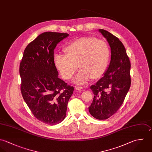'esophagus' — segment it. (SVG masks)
<instances>
[{
	"mask_svg": "<svg viewBox=\"0 0 152 152\" xmlns=\"http://www.w3.org/2000/svg\"><path fill=\"white\" fill-rule=\"evenodd\" d=\"M75 89L76 90H82L83 88L82 86H75Z\"/></svg>",
	"mask_w": 152,
	"mask_h": 152,
	"instance_id": "34e87169",
	"label": "esophagus"
}]
</instances>
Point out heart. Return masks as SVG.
I'll use <instances>...</instances> for the list:
<instances>
[{
	"instance_id": "heart-1",
	"label": "heart",
	"mask_w": 152,
	"mask_h": 152,
	"mask_svg": "<svg viewBox=\"0 0 152 152\" xmlns=\"http://www.w3.org/2000/svg\"><path fill=\"white\" fill-rule=\"evenodd\" d=\"M65 55L55 54L54 64L62 77L69 80L72 77L78 66L81 70L74 82L83 84L91 78L101 77L106 71L110 58L107 44L93 37L77 39L64 48Z\"/></svg>"
}]
</instances>
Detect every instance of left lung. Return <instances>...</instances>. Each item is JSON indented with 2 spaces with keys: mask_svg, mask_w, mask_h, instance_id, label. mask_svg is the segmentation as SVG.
Masks as SVG:
<instances>
[{
  "mask_svg": "<svg viewBox=\"0 0 152 152\" xmlns=\"http://www.w3.org/2000/svg\"><path fill=\"white\" fill-rule=\"evenodd\" d=\"M99 31L110 45L111 61L103 77L90 88L94 98L89 110L94 118L105 120L115 114L124 102L131 85V64L121 41L107 31Z\"/></svg>",
  "mask_w": 152,
  "mask_h": 152,
  "instance_id": "1",
  "label": "left lung"
}]
</instances>
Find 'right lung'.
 I'll return each mask as SVG.
<instances>
[{
    "mask_svg": "<svg viewBox=\"0 0 152 152\" xmlns=\"http://www.w3.org/2000/svg\"><path fill=\"white\" fill-rule=\"evenodd\" d=\"M69 34L44 32L25 48L20 63V91L26 103L39 121L55 125L63 121L74 88L58 77L54 49Z\"/></svg>",
    "mask_w": 152,
    "mask_h": 152,
    "instance_id": "obj_1",
    "label": "right lung"
}]
</instances>
